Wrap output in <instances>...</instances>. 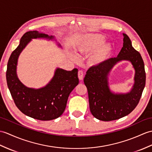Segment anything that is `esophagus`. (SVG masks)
Returning a JSON list of instances; mask_svg holds the SVG:
<instances>
[{"label": "esophagus", "instance_id": "obj_1", "mask_svg": "<svg viewBox=\"0 0 152 152\" xmlns=\"http://www.w3.org/2000/svg\"><path fill=\"white\" fill-rule=\"evenodd\" d=\"M77 75H78V78H79L80 80H83V72L82 70H79Z\"/></svg>", "mask_w": 152, "mask_h": 152}]
</instances>
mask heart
Listing matches in <instances>:
<instances>
[{"label":"heart","instance_id":"heart-1","mask_svg":"<svg viewBox=\"0 0 152 152\" xmlns=\"http://www.w3.org/2000/svg\"><path fill=\"white\" fill-rule=\"evenodd\" d=\"M104 37L100 34H90L83 36L75 47L77 56L87 55L93 50L87 59L90 66H98L109 58L112 52V46L109 43H104ZM74 59H76L74 58Z\"/></svg>","mask_w":152,"mask_h":152}]
</instances>
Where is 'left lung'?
Returning a JSON list of instances; mask_svg holds the SVG:
<instances>
[{"mask_svg":"<svg viewBox=\"0 0 152 152\" xmlns=\"http://www.w3.org/2000/svg\"><path fill=\"white\" fill-rule=\"evenodd\" d=\"M123 36V47L117 57L91 67L83 80L88 91L90 111L100 121H115L129 114L139 104L145 87L143 59L140 53L133 47L129 37L126 34ZM123 60L131 62L135 69L134 85L129 93H112L108 87V75L116 63Z\"/></svg>","mask_w":152,"mask_h":152,"instance_id":"1","label":"left lung"}]
</instances>
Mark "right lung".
<instances>
[{"instance_id":"right-lung-1","label":"right lung","mask_w":152,"mask_h":152,"mask_svg":"<svg viewBox=\"0 0 152 152\" xmlns=\"http://www.w3.org/2000/svg\"><path fill=\"white\" fill-rule=\"evenodd\" d=\"M54 39V36L30 31L24 34L20 43L9 58L6 70V81L14 102L19 110L30 117L39 121H50L64 112L70 93L79 83L77 70L71 71L57 68L54 76L47 86L40 89L27 87L20 82L17 75V65L21 52L31 39ZM61 47V45L58 44Z\"/></svg>"}]
</instances>
